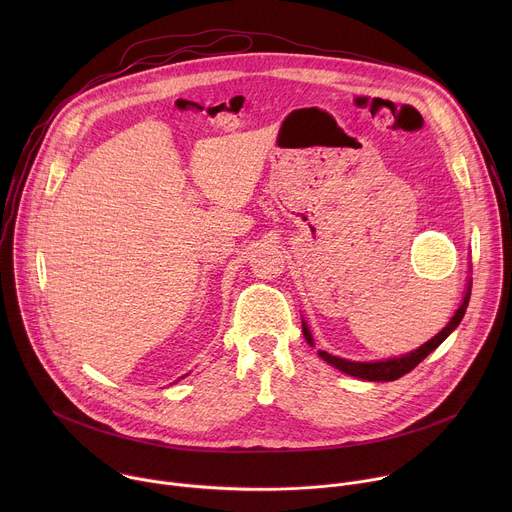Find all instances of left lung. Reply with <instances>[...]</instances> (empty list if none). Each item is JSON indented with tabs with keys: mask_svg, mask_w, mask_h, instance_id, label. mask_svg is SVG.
I'll list each match as a JSON object with an SVG mask.
<instances>
[{
	"mask_svg": "<svg viewBox=\"0 0 512 512\" xmlns=\"http://www.w3.org/2000/svg\"><path fill=\"white\" fill-rule=\"evenodd\" d=\"M472 285L468 283V289H466V296H464V302L462 306L456 310L454 318L448 322V326L433 336L429 342H425L423 346H419L417 350L405 354V356H399V358H389V360H377V362H352V360H344V358H338V356H332L328 354L326 350H318V354L328 362L332 364V367H336L338 371L346 373V375H352V377H358V379H364V381H395L403 375H407L409 371H413L417 364L429 354L433 352L437 346H440L456 328L458 324L462 322L464 314H466V308H468V302H470V289ZM304 326V336L308 340V344L314 346V340H312V334L308 330L306 324Z\"/></svg>",
	"mask_w": 512,
	"mask_h": 512,
	"instance_id": "left-lung-1",
	"label": "left lung"
}]
</instances>
